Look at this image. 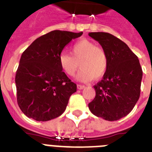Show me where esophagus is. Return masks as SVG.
<instances>
[{
	"mask_svg": "<svg viewBox=\"0 0 152 152\" xmlns=\"http://www.w3.org/2000/svg\"><path fill=\"white\" fill-rule=\"evenodd\" d=\"M77 89H79V90H82L85 88V86L81 85V84H77Z\"/></svg>",
	"mask_w": 152,
	"mask_h": 152,
	"instance_id": "obj_1",
	"label": "esophagus"
}]
</instances>
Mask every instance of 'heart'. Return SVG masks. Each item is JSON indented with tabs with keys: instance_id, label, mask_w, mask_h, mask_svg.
<instances>
[{
	"instance_id": "1",
	"label": "heart",
	"mask_w": 152,
	"mask_h": 152,
	"mask_svg": "<svg viewBox=\"0 0 152 152\" xmlns=\"http://www.w3.org/2000/svg\"><path fill=\"white\" fill-rule=\"evenodd\" d=\"M71 55L61 52L58 57V62L61 70L68 76H74L80 61V70L77 74V79L82 82H88L94 78L99 79L107 72L109 60L107 52L92 41L81 39L72 47Z\"/></svg>"
}]
</instances>
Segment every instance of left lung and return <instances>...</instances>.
Segmentation results:
<instances>
[{"label":"left lung","instance_id":"8db88e82","mask_svg":"<svg viewBox=\"0 0 152 152\" xmlns=\"http://www.w3.org/2000/svg\"><path fill=\"white\" fill-rule=\"evenodd\" d=\"M108 56L107 72L94 86L96 96L88 104L97 117L116 121L128 115L140 96L142 70L139 60L124 42L108 33H89Z\"/></svg>","mask_w":152,"mask_h":152}]
</instances>
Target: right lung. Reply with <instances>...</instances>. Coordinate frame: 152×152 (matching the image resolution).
Wrapping results in <instances>:
<instances>
[{
	"label": "right lung",
	"mask_w": 152,
	"mask_h": 152,
	"mask_svg": "<svg viewBox=\"0 0 152 152\" xmlns=\"http://www.w3.org/2000/svg\"><path fill=\"white\" fill-rule=\"evenodd\" d=\"M80 33L54 30L36 39L23 52L16 73L17 103L27 117L49 121L64 112L77 85L62 72L58 57Z\"/></svg>",
	"instance_id": "1"
}]
</instances>
